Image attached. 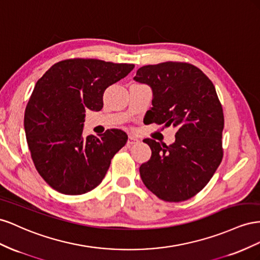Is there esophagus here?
Returning <instances> with one entry per match:
<instances>
[{"label":"esophagus","instance_id":"esophagus-1","mask_svg":"<svg viewBox=\"0 0 260 260\" xmlns=\"http://www.w3.org/2000/svg\"><path fill=\"white\" fill-rule=\"evenodd\" d=\"M138 143H139V139L138 138H136L135 136H133V135L128 136V139H127V145L128 146L135 145V144H138Z\"/></svg>","mask_w":260,"mask_h":260}]
</instances>
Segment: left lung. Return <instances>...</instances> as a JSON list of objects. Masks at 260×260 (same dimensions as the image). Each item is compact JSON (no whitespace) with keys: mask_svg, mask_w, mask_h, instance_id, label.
<instances>
[{"mask_svg":"<svg viewBox=\"0 0 260 260\" xmlns=\"http://www.w3.org/2000/svg\"><path fill=\"white\" fill-rule=\"evenodd\" d=\"M134 80L151 88V122L177 127L170 146L144 139L151 158L140 166V177L162 200H187L206 186L223 157L224 116L216 88L198 68L182 62L143 66Z\"/></svg>","mask_w":260,"mask_h":260,"instance_id":"left-lung-1","label":"left lung"}]
</instances>
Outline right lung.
I'll return each mask as SVG.
<instances>
[{
	"label": "right lung",
	"instance_id": "1",
	"mask_svg": "<svg viewBox=\"0 0 260 260\" xmlns=\"http://www.w3.org/2000/svg\"><path fill=\"white\" fill-rule=\"evenodd\" d=\"M133 69L134 64L71 58L51 66L36 83L25 111V133L37 171L53 189L80 195L102 182L127 135L109 129L84 137L85 113L100 111L106 89Z\"/></svg>",
	"mask_w": 260,
	"mask_h": 260
}]
</instances>
